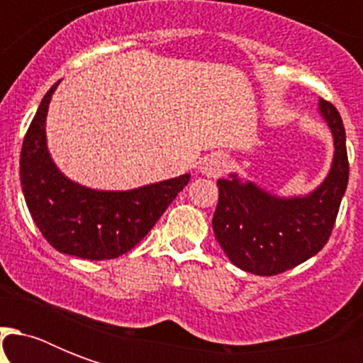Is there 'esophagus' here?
I'll list each match as a JSON object with an SVG mask.
<instances>
[{
	"instance_id": "1",
	"label": "esophagus",
	"mask_w": 363,
	"mask_h": 363,
	"mask_svg": "<svg viewBox=\"0 0 363 363\" xmlns=\"http://www.w3.org/2000/svg\"><path fill=\"white\" fill-rule=\"evenodd\" d=\"M228 167V160L222 156V154H209V156H205L201 160V164H199V173L205 177H211V179H215V177H220Z\"/></svg>"
}]
</instances>
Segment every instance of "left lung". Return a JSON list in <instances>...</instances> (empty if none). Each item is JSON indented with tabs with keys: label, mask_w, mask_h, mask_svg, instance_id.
<instances>
[{
	"label": "left lung",
	"mask_w": 363,
	"mask_h": 363,
	"mask_svg": "<svg viewBox=\"0 0 363 363\" xmlns=\"http://www.w3.org/2000/svg\"><path fill=\"white\" fill-rule=\"evenodd\" d=\"M318 113L332 131L335 150L328 175L313 192L277 196L238 173L216 181L213 232L239 269L277 275L313 258L330 239L349 184V158L337 109L320 99Z\"/></svg>",
	"instance_id": "8db88e82"
}]
</instances>
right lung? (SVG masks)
I'll return each mask as SVG.
<instances>
[{"label": "right lung", "instance_id": "1", "mask_svg": "<svg viewBox=\"0 0 363 363\" xmlns=\"http://www.w3.org/2000/svg\"><path fill=\"white\" fill-rule=\"evenodd\" d=\"M60 81L37 109L20 152V184L43 238L58 252L111 259L135 247L186 186L190 173L131 190H98L71 181L47 145L48 105Z\"/></svg>", "mask_w": 363, "mask_h": 363}]
</instances>
